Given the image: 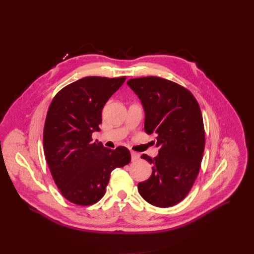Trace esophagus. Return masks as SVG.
Instances as JSON below:
<instances>
[{"instance_id": "1", "label": "esophagus", "mask_w": 254, "mask_h": 254, "mask_svg": "<svg viewBox=\"0 0 254 254\" xmlns=\"http://www.w3.org/2000/svg\"><path fill=\"white\" fill-rule=\"evenodd\" d=\"M130 154H131V161H132V162H136V161H138V159L140 158V154L137 153V152L131 151Z\"/></svg>"}]
</instances>
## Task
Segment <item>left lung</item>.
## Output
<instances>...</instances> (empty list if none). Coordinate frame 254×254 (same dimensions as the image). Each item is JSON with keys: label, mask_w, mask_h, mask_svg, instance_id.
<instances>
[{"label": "left lung", "mask_w": 254, "mask_h": 254, "mask_svg": "<svg viewBox=\"0 0 254 254\" xmlns=\"http://www.w3.org/2000/svg\"><path fill=\"white\" fill-rule=\"evenodd\" d=\"M145 112L144 129L156 135L155 157H141L152 165L149 179L138 184L149 204L168 208L188 195L198 174L205 149V130L199 106L192 93L167 79L149 76L127 82Z\"/></svg>", "instance_id": "obj_1"}]
</instances>
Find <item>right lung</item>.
I'll use <instances>...</instances> for the list:
<instances>
[{"instance_id": "1", "label": "right lung", "mask_w": 254, "mask_h": 254, "mask_svg": "<svg viewBox=\"0 0 254 254\" xmlns=\"http://www.w3.org/2000/svg\"><path fill=\"white\" fill-rule=\"evenodd\" d=\"M126 77H84L64 86L47 112L43 147L50 173L62 194L76 205L89 206L104 196L111 172L130 162L129 150L92 142L100 131L102 110Z\"/></svg>"}]
</instances>
